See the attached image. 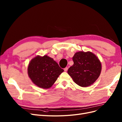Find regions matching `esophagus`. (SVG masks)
<instances>
[{
	"label": "esophagus",
	"mask_w": 122,
	"mask_h": 122,
	"mask_svg": "<svg viewBox=\"0 0 122 122\" xmlns=\"http://www.w3.org/2000/svg\"><path fill=\"white\" fill-rule=\"evenodd\" d=\"M68 67H66L65 69H64V71L65 72H67L68 71Z\"/></svg>",
	"instance_id": "34e87169"
}]
</instances>
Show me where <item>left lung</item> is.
<instances>
[{
	"label": "left lung",
	"instance_id": "obj_1",
	"mask_svg": "<svg viewBox=\"0 0 122 122\" xmlns=\"http://www.w3.org/2000/svg\"><path fill=\"white\" fill-rule=\"evenodd\" d=\"M74 64L68 70V74L78 86L87 87L93 84L100 75L101 64L92 52L79 51L73 57Z\"/></svg>",
	"mask_w": 122,
	"mask_h": 122
}]
</instances>
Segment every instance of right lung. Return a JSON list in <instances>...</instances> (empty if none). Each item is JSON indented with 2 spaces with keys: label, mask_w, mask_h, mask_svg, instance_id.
<instances>
[{
  "label": "right lung",
  "mask_w": 122,
  "mask_h": 122,
  "mask_svg": "<svg viewBox=\"0 0 122 122\" xmlns=\"http://www.w3.org/2000/svg\"><path fill=\"white\" fill-rule=\"evenodd\" d=\"M27 71L33 83L41 88L47 89L52 86L64 70L53 58L47 55H38L29 62Z\"/></svg>",
  "instance_id": "obj_1"
}]
</instances>
